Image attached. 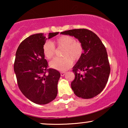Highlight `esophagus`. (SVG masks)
Returning <instances> with one entry per match:
<instances>
[{"mask_svg": "<svg viewBox=\"0 0 128 128\" xmlns=\"http://www.w3.org/2000/svg\"><path fill=\"white\" fill-rule=\"evenodd\" d=\"M66 73V72H61V76H63L65 75V74Z\"/></svg>", "mask_w": 128, "mask_h": 128, "instance_id": "1", "label": "esophagus"}]
</instances>
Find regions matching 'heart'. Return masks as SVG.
Instances as JSON below:
<instances>
[{"label": "heart", "instance_id": "heart-1", "mask_svg": "<svg viewBox=\"0 0 128 128\" xmlns=\"http://www.w3.org/2000/svg\"><path fill=\"white\" fill-rule=\"evenodd\" d=\"M54 44L58 48H63L62 58H56L50 62V66L59 71H66L72 65L73 61H78L82 55L83 46L78 41L69 36H58L54 41ZM52 42H46L42 46V52L45 58L51 60L56 53L55 47Z\"/></svg>", "mask_w": 128, "mask_h": 128}]
</instances>
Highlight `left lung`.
Listing matches in <instances>:
<instances>
[{"mask_svg": "<svg viewBox=\"0 0 128 128\" xmlns=\"http://www.w3.org/2000/svg\"><path fill=\"white\" fill-rule=\"evenodd\" d=\"M61 34L74 36L84 49L81 57L73 67L75 78L71 83L72 89L76 96L82 99L96 96L105 87L110 73L105 46L96 34L88 29H72Z\"/></svg>", "mask_w": 128, "mask_h": 128, "instance_id": "1", "label": "left lung"}]
</instances>
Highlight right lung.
Listing matches in <instances>:
<instances>
[{"instance_id":"add662e5","label":"right lung","mask_w":128,"mask_h":128,"mask_svg":"<svg viewBox=\"0 0 128 128\" xmlns=\"http://www.w3.org/2000/svg\"><path fill=\"white\" fill-rule=\"evenodd\" d=\"M59 32L36 34L26 38L19 45L16 54L14 72L19 89L26 98L35 104L45 105L55 99L58 93L60 73L48 68L42 52L47 39Z\"/></svg>"}]
</instances>
